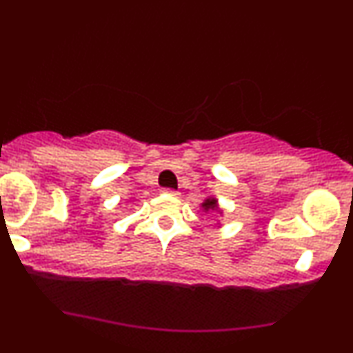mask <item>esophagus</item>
Listing matches in <instances>:
<instances>
[{"mask_svg":"<svg viewBox=\"0 0 353 353\" xmlns=\"http://www.w3.org/2000/svg\"><path fill=\"white\" fill-rule=\"evenodd\" d=\"M163 192L164 194H168V196H179V192H177V190H174V189H163Z\"/></svg>","mask_w":353,"mask_h":353,"instance_id":"obj_1","label":"esophagus"}]
</instances>
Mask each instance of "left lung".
I'll list each match as a JSON object with an SVG mask.
<instances>
[{"mask_svg":"<svg viewBox=\"0 0 353 353\" xmlns=\"http://www.w3.org/2000/svg\"><path fill=\"white\" fill-rule=\"evenodd\" d=\"M201 209L204 210V212H214V214H219V216L224 214V210H222L221 205H219V201L212 196L205 197V199L201 202Z\"/></svg>","mask_w":353,"mask_h":353,"instance_id":"left-lung-1","label":"left lung"}]
</instances>
